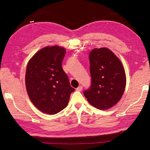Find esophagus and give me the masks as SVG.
Returning <instances> with one entry per match:
<instances>
[{
    "mask_svg": "<svg viewBox=\"0 0 150 150\" xmlns=\"http://www.w3.org/2000/svg\"><path fill=\"white\" fill-rule=\"evenodd\" d=\"M82 89H83V86H79L78 88H76V90L78 91H82Z\"/></svg>",
    "mask_w": 150,
    "mask_h": 150,
    "instance_id": "1",
    "label": "esophagus"
}]
</instances>
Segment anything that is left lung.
<instances>
[{
    "mask_svg": "<svg viewBox=\"0 0 150 150\" xmlns=\"http://www.w3.org/2000/svg\"><path fill=\"white\" fill-rule=\"evenodd\" d=\"M89 58L91 85L84 95L94 107L108 110L115 106L124 93L125 69L119 58L106 47L94 48Z\"/></svg>",
    "mask_w": 150,
    "mask_h": 150,
    "instance_id": "obj_1",
    "label": "left lung"
}]
</instances>
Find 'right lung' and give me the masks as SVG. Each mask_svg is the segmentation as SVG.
Here are the masks:
<instances>
[{
	"instance_id": "right-lung-1",
	"label": "right lung",
	"mask_w": 150,
	"mask_h": 150,
	"mask_svg": "<svg viewBox=\"0 0 150 150\" xmlns=\"http://www.w3.org/2000/svg\"><path fill=\"white\" fill-rule=\"evenodd\" d=\"M64 47L47 46L36 52L26 68L25 86L30 101L44 113L55 115L68 104L72 88L62 62Z\"/></svg>"
}]
</instances>
